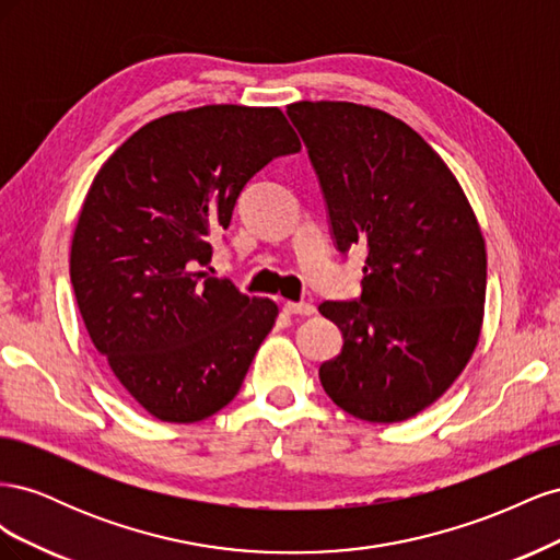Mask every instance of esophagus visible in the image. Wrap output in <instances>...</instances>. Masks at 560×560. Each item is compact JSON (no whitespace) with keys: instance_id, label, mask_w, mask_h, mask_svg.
I'll list each match as a JSON object with an SVG mask.
<instances>
[{"instance_id":"obj_1","label":"esophagus","mask_w":560,"mask_h":560,"mask_svg":"<svg viewBox=\"0 0 560 560\" xmlns=\"http://www.w3.org/2000/svg\"><path fill=\"white\" fill-rule=\"evenodd\" d=\"M284 313H290V315H313L315 306H313V303H308V301H301V303L287 301L284 303Z\"/></svg>"}]
</instances>
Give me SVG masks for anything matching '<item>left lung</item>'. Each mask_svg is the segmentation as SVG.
<instances>
[{
    "label": "left lung",
    "mask_w": 560,
    "mask_h": 560,
    "mask_svg": "<svg viewBox=\"0 0 560 560\" xmlns=\"http://www.w3.org/2000/svg\"><path fill=\"white\" fill-rule=\"evenodd\" d=\"M325 194L336 249L366 252L362 296L319 313L343 348L319 366L336 406L369 422L428 409L479 343L486 243L442 156L387 112L354 103L287 107Z\"/></svg>",
    "instance_id": "obj_1"
}]
</instances>
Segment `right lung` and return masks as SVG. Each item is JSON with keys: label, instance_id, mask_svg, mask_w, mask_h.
<instances>
[{"label": "right lung", "instance_id": "right-lung-1", "mask_svg": "<svg viewBox=\"0 0 560 560\" xmlns=\"http://www.w3.org/2000/svg\"><path fill=\"white\" fill-rule=\"evenodd\" d=\"M299 149L278 107L206 105L149 121L95 175L70 252L77 306L154 418L198 422L238 395L278 306L200 270L208 235L264 165Z\"/></svg>", "mask_w": 560, "mask_h": 560}]
</instances>
